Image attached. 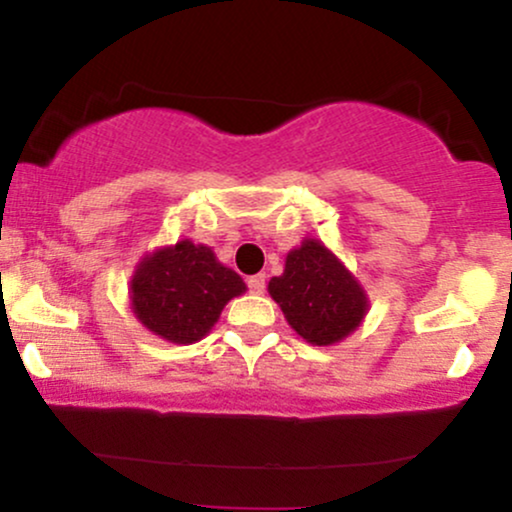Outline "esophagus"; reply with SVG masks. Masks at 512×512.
<instances>
[{
    "mask_svg": "<svg viewBox=\"0 0 512 512\" xmlns=\"http://www.w3.org/2000/svg\"><path fill=\"white\" fill-rule=\"evenodd\" d=\"M264 286H267V276L264 274H255L248 279V289L252 293H264Z\"/></svg>",
    "mask_w": 512,
    "mask_h": 512,
    "instance_id": "esophagus-1",
    "label": "esophagus"
}]
</instances>
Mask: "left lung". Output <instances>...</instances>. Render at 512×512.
Listing matches in <instances>:
<instances>
[{"label":"left lung","mask_w":512,"mask_h":512,"mask_svg":"<svg viewBox=\"0 0 512 512\" xmlns=\"http://www.w3.org/2000/svg\"><path fill=\"white\" fill-rule=\"evenodd\" d=\"M269 296L293 330L315 346L342 342L368 310L356 276L315 238H305L286 255L284 274L269 281Z\"/></svg>","instance_id":"obj_1"}]
</instances>
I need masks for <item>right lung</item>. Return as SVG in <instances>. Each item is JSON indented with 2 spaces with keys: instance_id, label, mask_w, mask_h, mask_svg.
<instances>
[{
  "instance_id": "obj_1",
  "label": "right lung",
  "mask_w": 512,
  "mask_h": 512,
  "mask_svg": "<svg viewBox=\"0 0 512 512\" xmlns=\"http://www.w3.org/2000/svg\"><path fill=\"white\" fill-rule=\"evenodd\" d=\"M129 301L149 332L173 344H195L219 320L223 305L245 293V281L192 240L146 255L132 276Z\"/></svg>"
}]
</instances>
